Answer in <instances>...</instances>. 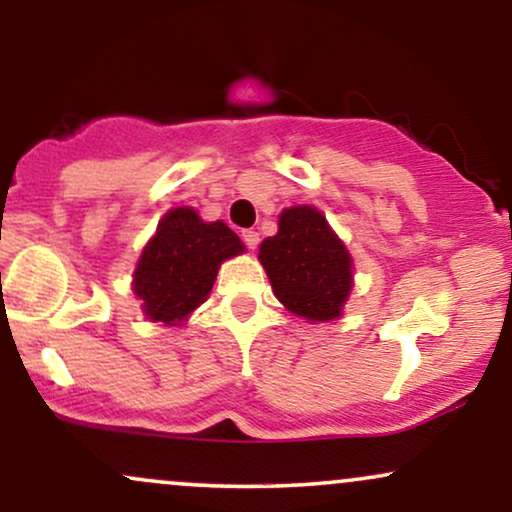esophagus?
I'll return each instance as SVG.
<instances>
[{"instance_id": "obj_1", "label": "esophagus", "mask_w": 512, "mask_h": 512, "mask_svg": "<svg viewBox=\"0 0 512 512\" xmlns=\"http://www.w3.org/2000/svg\"><path fill=\"white\" fill-rule=\"evenodd\" d=\"M243 243L248 245L250 250H255L257 245H260V233L252 231V228H248V231H243Z\"/></svg>"}]
</instances>
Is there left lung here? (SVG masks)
I'll use <instances>...</instances> for the list:
<instances>
[{"mask_svg": "<svg viewBox=\"0 0 512 512\" xmlns=\"http://www.w3.org/2000/svg\"><path fill=\"white\" fill-rule=\"evenodd\" d=\"M260 262L274 296L291 313L313 322L342 315L351 291V257L317 209H286L279 233L260 245Z\"/></svg>", "mask_w": 512, "mask_h": 512, "instance_id": "8db88e82", "label": "left lung"}]
</instances>
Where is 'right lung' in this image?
I'll return each instance as SVG.
<instances>
[{"mask_svg": "<svg viewBox=\"0 0 512 512\" xmlns=\"http://www.w3.org/2000/svg\"><path fill=\"white\" fill-rule=\"evenodd\" d=\"M243 250L223 221L204 223L187 207L168 211L134 272V293L144 301L146 317L180 322L209 296L221 262Z\"/></svg>", "mask_w": 512, "mask_h": 512, "instance_id": "obj_1", "label": "right lung"}]
</instances>
